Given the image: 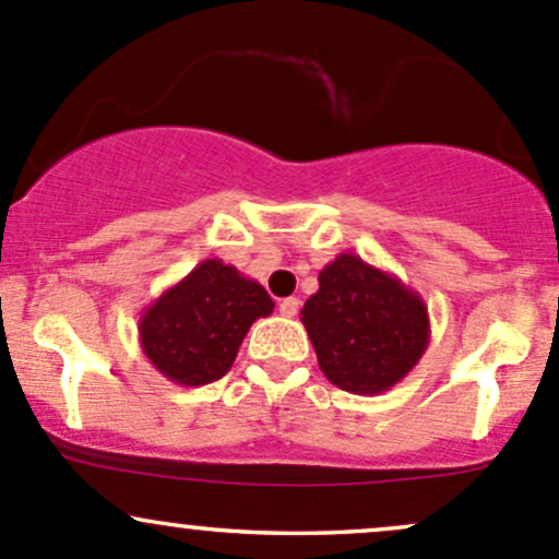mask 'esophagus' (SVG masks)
Segmentation results:
<instances>
[{"mask_svg": "<svg viewBox=\"0 0 559 559\" xmlns=\"http://www.w3.org/2000/svg\"><path fill=\"white\" fill-rule=\"evenodd\" d=\"M278 310H281V316H286V319H292V316H297V310H299V299H297V297L281 299Z\"/></svg>", "mask_w": 559, "mask_h": 559, "instance_id": "1", "label": "esophagus"}]
</instances>
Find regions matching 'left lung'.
Wrapping results in <instances>:
<instances>
[{
    "instance_id": "obj_1",
    "label": "left lung",
    "mask_w": 559,
    "mask_h": 559,
    "mask_svg": "<svg viewBox=\"0 0 559 559\" xmlns=\"http://www.w3.org/2000/svg\"><path fill=\"white\" fill-rule=\"evenodd\" d=\"M299 316L329 383L361 396L402 383L431 337L418 292L348 251L321 270Z\"/></svg>"
}]
</instances>
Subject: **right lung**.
I'll list each match as a JSON object with an SVG mask.
<instances>
[{
	"label": "right lung",
	"instance_id": "1",
	"mask_svg": "<svg viewBox=\"0 0 559 559\" xmlns=\"http://www.w3.org/2000/svg\"><path fill=\"white\" fill-rule=\"evenodd\" d=\"M273 308L254 278L222 260H203L141 313V350L171 383H214L230 372L251 324Z\"/></svg>",
	"mask_w": 559,
	"mask_h": 559
}]
</instances>
